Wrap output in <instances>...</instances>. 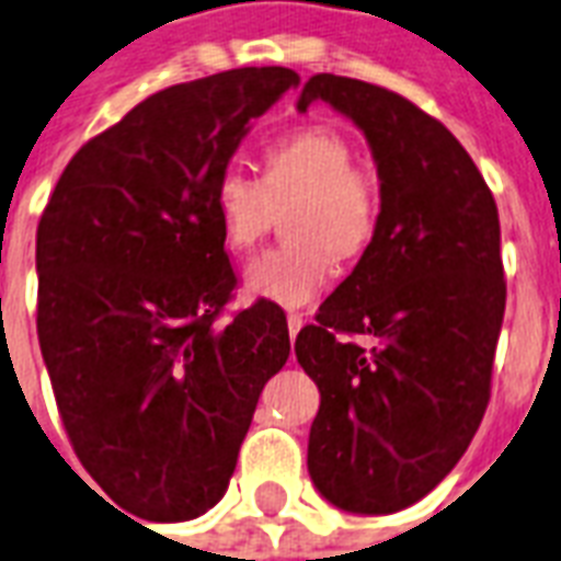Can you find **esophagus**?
Instances as JSON below:
<instances>
[{
  "mask_svg": "<svg viewBox=\"0 0 561 561\" xmlns=\"http://www.w3.org/2000/svg\"><path fill=\"white\" fill-rule=\"evenodd\" d=\"M302 323H306V320H302V314H288V335H290V341L297 337V332H299V329H302Z\"/></svg>",
  "mask_w": 561,
  "mask_h": 561,
  "instance_id": "1",
  "label": "esophagus"
}]
</instances>
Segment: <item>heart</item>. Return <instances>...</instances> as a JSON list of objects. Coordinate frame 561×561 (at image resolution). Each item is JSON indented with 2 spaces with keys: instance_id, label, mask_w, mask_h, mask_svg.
I'll list each match as a JSON object with an SVG mask.
<instances>
[{
  "instance_id": "b5f03b06",
  "label": "heart",
  "mask_w": 561,
  "mask_h": 561,
  "mask_svg": "<svg viewBox=\"0 0 561 561\" xmlns=\"http://www.w3.org/2000/svg\"><path fill=\"white\" fill-rule=\"evenodd\" d=\"M353 144L332 126H299L267 144L262 179L226 167L211 191V211L229 250L247 252L271 226L273 205H290L294 243L262 252L243 271V297L279 309H306L335 276L332 250L353 259L374 241L379 220L376 179L353 164Z\"/></svg>"
}]
</instances>
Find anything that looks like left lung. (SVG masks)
<instances>
[{"mask_svg":"<svg viewBox=\"0 0 561 561\" xmlns=\"http://www.w3.org/2000/svg\"><path fill=\"white\" fill-rule=\"evenodd\" d=\"M314 102L365 135L379 220L294 344L320 391L309 473L335 508L391 515L456 468L489 405L506 309L497 205L459 140L403 96L320 72L297 111ZM337 331L375 344L358 348Z\"/></svg>","mask_w":561,"mask_h":561,"instance_id":"obj_1","label":"left lung"}]
</instances>
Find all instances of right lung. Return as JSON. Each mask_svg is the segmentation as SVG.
Segmentation results:
<instances>
[{
  "instance_id": "obj_1",
  "label": "right lung",
  "mask_w": 561,
  "mask_h": 561,
  "mask_svg": "<svg viewBox=\"0 0 561 561\" xmlns=\"http://www.w3.org/2000/svg\"><path fill=\"white\" fill-rule=\"evenodd\" d=\"M288 67L173 84L72 156L37 226V337L72 450L119 508L191 520L229 489L285 311L217 327L234 271L211 191Z\"/></svg>"
}]
</instances>
